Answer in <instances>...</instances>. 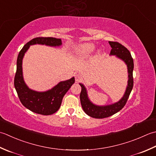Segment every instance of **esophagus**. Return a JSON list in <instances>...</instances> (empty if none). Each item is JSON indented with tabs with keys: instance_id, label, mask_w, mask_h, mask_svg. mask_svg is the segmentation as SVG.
Segmentation results:
<instances>
[{
	"instance_id": "obj_1",
	"label": "esophagus",
	"mask_w": 156,
	"mask_h": 156,
	"mask_svg": "<svg viewBox=\"0 0 156 156\" xmlns=\"http://www.w3.org/2000/svg\"><path fill=\"white\" fill-rule=\"evenodd\" d=\"M82 80V77L80 75H75V81L76 83L80 82Z\"/></svg>"
}]
</instances>
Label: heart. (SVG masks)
I'll use <instances>...</instances> for the list:
<instances>
[{"instance_id":"b5f03b06","label":"heart","mask_w":156,"mask_h":156,"mask_svg":"<svg viewBox=\"0 0 156 156\" xmlns=\"http://www.w3.org/2000/svg\"><path fill=\"white\" fill-rule=\"evenodd\" d=\"M95 48H96V46L94 44H82L76 48V52L81 55H88L93 52Z\"/></svg>"}]
</instances>
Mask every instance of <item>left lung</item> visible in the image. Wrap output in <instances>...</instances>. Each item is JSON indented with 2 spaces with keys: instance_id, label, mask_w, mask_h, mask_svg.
<instances>
[{
  "instance_id": "left-lung-1",
  "label": "left lung",
  "mask_w": 156,
  "mask_h": 156,
  "mask_svg": "<svg viewBox=\"0 0 156 156\" xmlns=\"http://www.w3.org/2000/svg\"><path fill=\"white\" fill-rule=\"evenodd\" d=\"M108 42L111 48H112L110 55L116 56V58L122 60L126 65L127 72H128V81H127V85L125 94L120 98V100L114 104L104 105V106H98V105L92 102L88 97L86 87L83 84L79 83L81 87L80 101L83 110L88 116L95 119L106 118V117L113 115L121 110L126 104L133 87V68H134V63H133V59L131 55V53L127 48L119 42Z\"/></svg>"
}]
</instances>
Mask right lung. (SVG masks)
Instances as JSON below:
<instances>
[{"label": "right lung", "mask_w": 156, "mask_h": 156, "mask_svg": "<svg viewBox=\"0 0 156 156\" xmlns=\"http://www.w3.org/2000/svg\"><path fill=\"white\" fill-rule=\"evenodd\" d=\"M36 44L58 47L62 45V40L55 37H39L32 39L25 44L17 56L14 85L21 104L25 108L35 113L51 115L59 109L63 97L75 83V77L60 81L55 86L45 91H37L30 89L24 81L22 64L25 52L30 46Z\"/></svg>", "instance_id": "add662e5"}]
</instances>
